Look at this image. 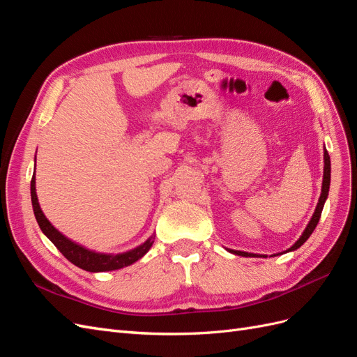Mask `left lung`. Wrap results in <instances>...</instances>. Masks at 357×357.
<instances>
[{
	"instance_id": "obj_1",
	"label": "left lung",
	"mask_w": 357,
	"mask_h": 357,
	"mask_svg": "<svg viewBox=\"0 0 357 357\" xmlns=\"http://www.w3.org/2000/svg\"><path fill=\"white\" fill-rule=\"evenodd\" d=\"M323 158H325V169H323V183H321V193H320V198H319V202H317V207H316V211L314 214H312V218L310 220V223L307 225L305 231L302 232V235L299 236V240L291 245L289 250L286 252H294L296 250V248H299L302 244H304L310 235L312 234V231L316 229V226L320 220V215H321V210H323V205H325V201L328 198V193H329V185H331V158H329V153L328 150L325 149V155H323ZM234 255H238V256H245V257H266V256H261V255H253V253H247V252H238V250H228Z\"/></svg>"
}]
</instances>
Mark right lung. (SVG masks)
<instances>
[{"label":"right lung","instance_id":"obj_1","mask_svg":"<svg viewBox=\"0 0 357 357\" xmlns=\"http://www.w3.org/2000/svg\"><path fill=\"white\" fill-rule=\"evenodd\" d=\"M31 201H32V208H34V214L40 229L43 231L47 238L56 245L58 250L66 256L71 264L79 266L84 271L89 273H102V271H113V269H121L123 266L131 265L137 262L138 259H142L153 244V236L138 245L134 250H129L125 253H117V255H105V253H96L92 250H88L83 245H79L77 243L71 241L67 238L66 235H62L55 226H53L46 215L43 214L40 204L37 199V192H36V174L32 176L31 180Z\"/></svg>","mask_w":357,"mask_h":357}]
</instances>
